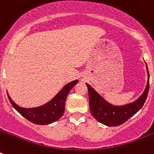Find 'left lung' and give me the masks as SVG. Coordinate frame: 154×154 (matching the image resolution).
<instances>
[{"mask_svg":"<svg viewBox=\"0 0 154 154\" xmlns=\"http://www.w3.org/2000/svg\"><path fill=\"white\" fill-rule=\"evenodd\" d=\"M147 72L148 78L149 79L148 68ZM86 85L89 91V109L94 118L107 126H118L125 123L142 108L148 96L149 81L148 80L145 91L137 100L122 106L111 105L101 97V95L97 94L89 84L86 83Z\"/></svg>","mask_w":154,"mask_h":154,"instance_id":"1","label":"left lung"}]
</instances>
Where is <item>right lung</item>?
Listing matches in <instances>:
<instances>
[{"instance_id":"right-lung-1","label":"right lung","mask_w":154,"mask_h":154,"mask_svg":"<svg viewBox=\"0 0 154 154\" xmlns=\"http://www.w3.org/2000/svg\"><path fill=\"white\" fill-rule=\"evenodd\" d=\"M78 83V80L69 82L65 85L60 91L56 95L51 101L46 104L37 108L25 109L18 106L13 102L11 97L8 96V100L13 105V107L29 122L37 125H48L57 121L64 114L65 111V100L70 89Z\"/></svg>"}]
</instances>
